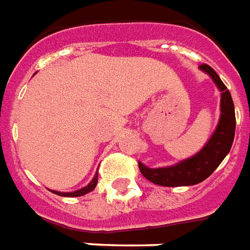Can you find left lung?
<instances>
[{
  "mask_svg": "<svg viewBox=\"0 0 250 250\" xmlns=\"http://www.w3.org/2000/svg\"><path fill=\"white\" fill-rule=\"evenodd\" d=\"M200 70L209 75L221 92V114L219 123L204 147L191 158L184 159L173 166L160 168H149L139 162L142 175L153 184L163 187H187L199 184L213 173L232 148L236 130V115L230 92L210 66L201 64Z\"/></svg>",
  "mask_w": 250,
  "mask_h": 250,
  "instance_id": "8db88e82",
  "label": "left lung"
}]
</instances>
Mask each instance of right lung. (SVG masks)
Instances as JSON below:
<instances>
[{
	"mask_svg": "<svg viewBox=\"0 0 250 250\" xmlns=\"http://www.w3.org/2000/svg\"><path fill=\"white\" fill-rule=\"evenodd\" d=\"M97 184H98V172H95V175H94V177H92L91 182L88 183L86 187L81 188V189H77V191H74V192H58V191H51V192L55 193V195L66 196V197H77V196H83V195H86V193H88V192L94 191V189H95V187H97Z\"/></svg>",
	"mask_w": 250,
	"mask_h": 250,
	"instance_id": "obj_1",
	"label": "right lung"
}]
</instances>
